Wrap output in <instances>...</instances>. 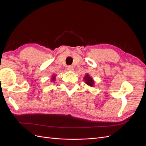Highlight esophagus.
Wrapping results in <instances>:
<instances>
[{
    "label": "esophagus",
    "instance_id": "obj_1",
    "mask_svg": "<svg viewBox=\"0 0 146 146\" xmlns=\"http://www.w3.org/2000/svg\"><path fill=\"white\" fill-rule=\"evenodd\" d=\"M68 69L69 70H70V71H72V70H74V67L72 66H68Z\"/></svg>",
    "mask_w": 146,
    "mask_h": 146
}]
</instances>
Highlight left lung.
Returning a JSON list of instances; mask_svg holds the SVG:
<instances>
[{"label": "left lung", "instance_id": "left-lung-1", "mask_svg": "<svg viewBox=\"0 0 146 146\" xmlns=\"http://www.w3.org/2000/svg\"><path fill=\"white\" fill-rule=\"evenodd\" d=\"M83 79L87 85L91 87H93L94 86V80H93V78L90 76L89 74H86L85 77H83Z\"/></svg>", "mask_w": 146, "mask_h": 146}]
</instances>
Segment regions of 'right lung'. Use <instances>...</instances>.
Returning <instances> with one entry per match:
<instances>
[{"label": "right lung", "instance_id": "1", "mask_svg": "<svg viewBox=\"0 0 146 146\" xmlns=\"http://www.w3.org/2000/svg\"><path fill=\"white\" fill-rule=\"evenodd\" d=\"M55 78H56V76L55 75H53V76H52V78H51V82H54V81L55 80Z\"/></svg>", "mask_w": 146, "mask_h": 146}]
</instances>
